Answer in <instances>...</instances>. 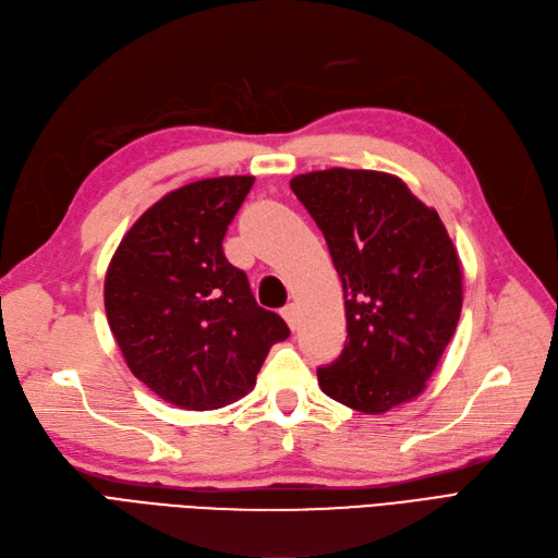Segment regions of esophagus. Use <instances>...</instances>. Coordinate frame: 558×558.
Wrapping results in <instances>:
<instances>
[{
    "instance_id": "obj_1",
    "label": "esophagus",
    "mask_w": 558,
    "mask_h": 558,
    "mask_svg": "<svg viewBox=\"0 0 558 558\" xmlns=\"http://www.w3.org/2000/svg\"><path fill=\"white\" fill-rule=\"evenodd\" d=\"M281 316H283V320L291 325V330H295V325H298V316H300V312H298V304L295 302H288L283 310H281Z\"/></svg>"
}]
</instances>
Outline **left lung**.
I'll use <instances>...</instances> for the list:
<instances>
[{
	"label": "left lung",
	"mask_w": 558,
	"mask_h": 558,
	"mask_svg": "<svg viewBox=\"0 0 558 558\" xmlns=\"http://www.w3.org/2000/svg\"><path fill=\"white\" fill-rule=\"evenodd\" d=\"M343 286L341 355L318 386L343 407L386 413L425 390L462 314V263L438 213L399 178L330 168L291 180Z\"/></svg>",
	"instance_id": "8db88e82"
}]
</instances>
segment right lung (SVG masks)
Here are the masks:
<instances>
[{
  "label": "right lung",
  "instance_id": "obj_1",
  "mask_svg": "<svg viewBox=\"0 0 558 558\" xmlns=\"http://www.w3.org/2000/svg\"><path fill=\"white\" fill-rule=\"evenodd\" d=\"M254 180L226 175L170 191L129 228L108 265L106 316L129 369L178 409L238 401L291 335L223 256Z\"/></svg>",
  "mask_w": 558,
  "mask_h": 558
}]
</instances>
